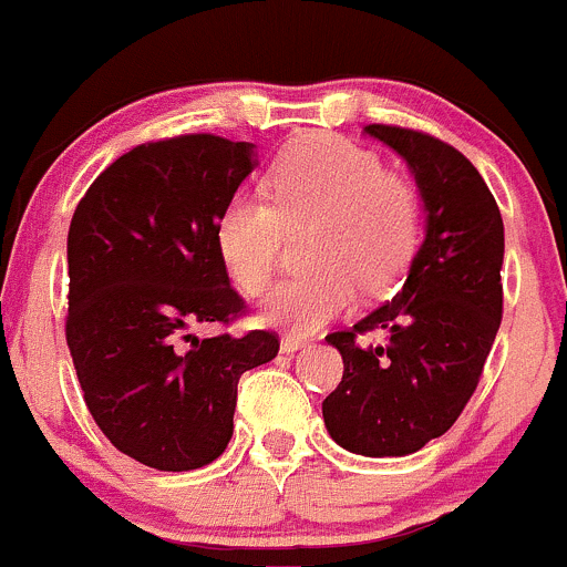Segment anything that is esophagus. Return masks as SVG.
Listing matches in <instances>:
<instances>
[{
	"label": "esophagus",
	"mask_w": 567,
	"mask_h": 567,
	"mask_svg": "<svg viewBox=\"0 0 567 567\" xmlns=\"http://www.w3.org/2000/svg\"><path fill=\"white\" fill-rule=\"evenodd\" d=\"M308 343V338H302V336H284L281 338V352L284 354H295L297 349H302Z\"/></svg>",
	"instance_id": "obj_1"
}]
</instances>
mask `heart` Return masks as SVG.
I'll use <instances>...</instances> for the list:
<instances>
[{
  "mask_svg": "<svg viewBox=\"0 0 567 567\" xmlns=\"http://www.w3.org/2000/svg\"><path fill=\"white\" fill-rule=\"evenodd\" d=\"M267 194H237L215 224L218 254L248 295L270 284L284 226L311 224L306 270L284 278L259 306V322L308 336L347 313L365 291H388L410 270L420 240L412 185L382 172L379 157L347 138H300L267 172Z\"/></svg>",
  "mask_w": 567,
  "mask_h": 567,
  "instance_id": "obj_1",
  "label": "heart"
}]
</instances>
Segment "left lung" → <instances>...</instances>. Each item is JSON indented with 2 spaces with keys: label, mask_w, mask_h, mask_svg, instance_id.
Wrapping results in <instances>:
<instances>
[{
  "label": "left lung",
  "mask_w": 567,
  "mask_h": 567,
  "mask_svg": "<svg viewBox=\"0 0 567 567\" xmlns=\"http://www.w3.org/2000/svg\"><path fill=\"white\" fill-rule=\"evenodd\" d=\"M410 166L423 202V243L399 295L330 332L341 384L324 399L327 434L349 453L410 456L445 434L477 388L502 319L505 229L481 172L451 144L393 125L363 127ZM384 329L382 348L360 331Z\"/></svg>",
  "instance_id": "1"
}]
</instances>
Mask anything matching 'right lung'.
Returning <instances> with one entry per match:
<instances>
[{"mask_svg":"<svg viewBox=\"0 0 567 567\" xmlns=\"http://www.w3.org/2000/svg\"><path fill=\"white\" fill-rule=\"evenodd\" d=\"M254 150L209 133L133 147L70 220L65 330L86 410L116 451L153 470L218 458L235 431L237 382L278 354L265 330L188 332L243 311L215 224L259 166Z\"/></svg>","mask_w":567,"mask_h":567,"instance_id":"1","label":"right lung"}]
</instances>
